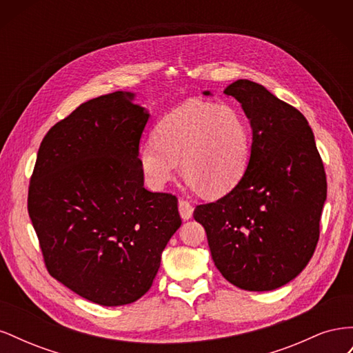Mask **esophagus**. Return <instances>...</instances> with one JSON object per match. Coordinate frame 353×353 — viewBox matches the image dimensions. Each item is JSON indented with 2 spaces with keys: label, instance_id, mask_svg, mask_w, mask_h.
<instances>
[{
  "label": "esophagus",
  "instance_id": "1",
  "mask_svg": "<svg viewBox=\"0 0 353 353\" xmlns=\"http://www.w3.org/2000/svg\"><path fill=\"white\" fill-rule=\"evenodd\" d=\"M178 210H179V215L184 221H188L191 216H193V206H191V203L187 200H179L178 203Z\"/></svg>",
  "mask_w": 353,
  "mask_h": 353
}]
</instances>
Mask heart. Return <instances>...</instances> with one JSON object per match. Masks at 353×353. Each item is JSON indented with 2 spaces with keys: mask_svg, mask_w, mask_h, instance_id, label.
<instances>
[{
  "mask_svg": "<svg viewBox=\"0 0 353 353\" xmlns=\"http://www.w3.org/2000/svg\"><path fill=\"white\" fill-rule=\"evenodd\" d=\"M153 137L154 141L138 148V162L153 188L170 183L181 162L191 187L222 196L239 184L248 168L249 128L228 104L188 101L168 113Z\"/></svg>",
  "mask_w": 353,
  "mask_h": 353,
  "instance_id": "1",
  "label": "heart"
}]
</instances>
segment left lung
<instances>
[{"label": "left lung", "instance_id": "8db88e82", "mask_svg": "<svg viewBox=\"0 0 353 353\" xmlns=\"http://www.w3.org/2000/svg\"><path fill=\"white\" fill-rule=\"evenodd\" d=\"M212 95L210 91H203ZM223 94L250 122L248 169L227 196L194 209L223 279L249 292L294 280L312 258L327 199L323 160L306 117L249 79Z\"/></svg>", "mask_w": 353, "mask_h": 353}]
</instances>
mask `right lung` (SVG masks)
Masks as SVG:
<instances>
[{
  "mask_svg": "<svg viewBox=\"0 0 353 353\" xmlns=\"http://www.w3.org/2000/svg\"><path fill=\"white\" fill-rule=\"evenodd\" d=\"M116 91L81 104L42 140L28 210L48 272L103 306L138 301L181 227L178 199L144 188L138 148L150 113Z\"/></svg>",
  "mask_w": 353,
  "mask_h": 353,
  "instance_id": "1",
  "label": "right lung"
}]
</instances>
